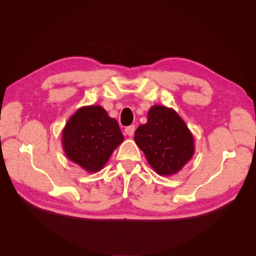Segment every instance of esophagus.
<instances>
[{"instance_id": "1", "label": "esophagus", "mask_w": 256, "mask_h": 256, "mask_svg": "<svg viewBox=\"0 0 256 256\" xmlns=\"http://www.w3.org/2000/svg\"><path fill=\"white\" fill-rule=\"evenodd\" d=\"M134 131H136V127L132 126V125L128 126V127L125 128V134H126L127 136H132L134 134Z\"/></svg>"}]
</instances>
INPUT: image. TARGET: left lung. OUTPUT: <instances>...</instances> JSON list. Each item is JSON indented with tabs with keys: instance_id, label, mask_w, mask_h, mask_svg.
I'll return each mask as SVG.
<instances>
[{
	"instance_id": "8db88e82",
	"label": "left lung",
	"mask_w": 256,
	"mask_h": 256,
	"mask_svg": "<svg viewBox=\"0 0 256 256\" xmlns=\"http://www.w3.org/2000/svg\"><path fill=\"white\" fill-rule=\"evenodd\" d=\"M134 141L154 171L161 176L178 173L194 154V138L172 108L152 106L147 122L138 126Z\"/></svg>"
}]
</instances>
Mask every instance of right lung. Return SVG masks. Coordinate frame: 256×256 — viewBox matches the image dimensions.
I'll list each match as a JSON object with an SVG mask.
<instances>
[{"mask_svg": "<svg viewBox=\"0 0 256 256\" xmlns=\"http://www.w3.org/2000/svg\"><path fill=\"white\" fill-rule=\"evenodd\" d=\"M122 141L118 122L102 106H81L62 131L67 158L88 173L99 172Z\"/></svg>", "mask_w": 256, "mask_h": 256, "instance_id": "add662e5", "label": "right lung"}]
</instances>
